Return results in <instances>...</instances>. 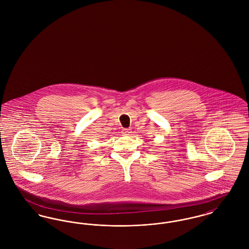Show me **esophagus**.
Segmentation results:
<instances>
[{
    "mask_svg": "<svg viewBox=\"0 0 249 249\" xmlns=\"http://www.w3.org/2000/svg\"><path fill=\"white\" fill-rule=\"evenodd\" d=\"M129 133H130V129H127V128L123 129V134L124 135H129Z\"/></svg>",
    "mask_w": 249,
    "mask_h": 249,
    "instance_id": "34e87169",
    "label": "esophagus"
}]
</instances>
